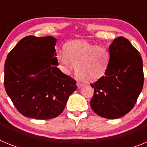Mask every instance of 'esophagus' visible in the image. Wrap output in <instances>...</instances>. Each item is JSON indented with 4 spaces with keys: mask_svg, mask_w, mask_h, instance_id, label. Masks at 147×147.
Segmentation results:
<instances>
[{
    "mask_svg": "<svg viewBox=\"0 0 147 147\" xmlns=\"http://www.w3.org/2000/svg\"><path fill=\"white\" fill-rule=\"evenodd\" d=\"M76 85H77L78 88H82V86H84V85H84L83 83H82L81 82H79V81H78L77 82H76Z\"/></svg>",
    "mask_w": 147,
    "mask_h": 147,
    "instance_id": "1",
    "label": "esophagus"
}]
</instances>
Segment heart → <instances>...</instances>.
I'll return each instance as SVG.
<instances>
[{
    "mask_svg": "<svg viewBox=\"0 0 147 147\" xmlns=\"http://www.w3.org/2000/svg\"><path fill=\"white\" fill-rule=\"evenodd\" d=\"M108 49L85 41H72L66 44L65 53L57 54V60L66 68L76 67L78 77L94 81L103 76L110 63Z\"/></svg>",
    "mask_w": 147,
    "mask_h": 147,
    "instance_id": "obj_1",
    "label": "heart"
}]
</instances>
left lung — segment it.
Returning <instances> with one entry per match:
<instances>
[{"label":"left lung","mask_w":147,"mask_h":147,"mask_svg":"<svg viewBox=\"0 0 147 147\" xmlns=\"http://www.w3.org/2000/svg\"><path fill=\"white\" fill-rule=\"evenodd\" d=\"M109 51L110 63L105 76L90 84L94 93L90 104L97 115L114 119L134 107L144 77L141 54L127 39H115Z\"/></svg>","instance_id":"1"}]
</instances>
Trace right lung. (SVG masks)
<instances>
[{"instance_id": "1", "label": "right lung", "mask_w": 147, "mask_h": 147, "mask_svg": "<svg viewBox=\"0 0 147 147\" xmlns=\"http://www.w3.org/2000/svg\"><path fill=\"white\" fill-rule=\"evenodd\" d=\"M56 41L50 36H28L7 55L5 90L24 116L42 120L57 117L77 88L76 80L57 67Z\"/></svg>"}]
</instances>
